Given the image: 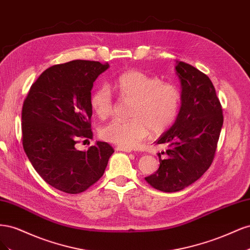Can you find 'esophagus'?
<instances>
[{
	"label": "esophagus",
	"instance_id": "obj_1",
	"mask_svg": "<svg viewBox=\"0 0 250 250\" xmlns=\"http://www.w3.org/2000/svg\"><path fill=\"white\" fill-rule=\"evenodd\" d=\"M116 150L117 151H123V152H127V153L131 152V149H126V148H122V147H117Z\"/></svg>",
	"mask_w": 250,
	"mask_h": 250
}]
</instances>
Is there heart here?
<instances>
[{"label":"heart","mask_w":250,"mask_h":250,"mask_svg":"<svg viewBox=\"0 0 250 250\" xmlns=\"http://www.w3.org/2000/svg\"><path fill=\"white\" fill-rule=\"evenodd\" d=\"M120 99L131 101L130 120L112 121L100 130L101 138L118 147L132 149L151 132L162 134L175 123L181 106V92L173 83L129 70L120 74L113 83ZM90 106L100 119L108 118L115 107L110 89L99 86L90 96Z\"/></svg>","instance_id":"obj_1"}]
</instances>
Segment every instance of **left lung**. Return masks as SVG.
Wrapping results in <instances>:
<instances>
[{
  "label": "left lung",
  "mask_w": 250,
  "mask_h": 250,
  "mask_svg": "<svg viewBox=\"0 0 250 250\" xmlns=\"http://www.w3.org/2000/svg\"><path fill=\"white\" fill-rule=\"evenodd\" d=\"M181 106L175 123L155 142L167 146L158 153L160 168L147 183L162 192L184 190L213 163L223 125L222 106L210 79L191 64L177 62ZM166 154L164 160L161 154Z\"/></svg>",
  "instance_id": "left-lung-1"
}]
</instances>
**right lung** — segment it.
Instances as JSON below:
<instances>
[{
    "label": "right lung",
    "instance_id": "obj_1",
    "mask_svg": "<svg viewBox=\"0 0 250 250\" xmlns=\"http://www.w3.org/2000/svg\"><path fill=\"white\" fill-rule=\"evenodd\" d=\"M108 63L89 60L53 65L31 85L21 110L22 147L33 168L57 190L79 194L99 180L115 150L97 142L85 151L75 145L92 139L90 90Z\"/></svg>",
    "mask_w": 250,
    "mask_h": 250
}]
</instances>
